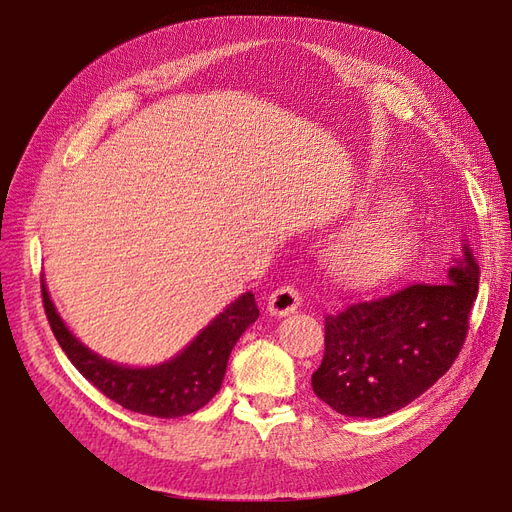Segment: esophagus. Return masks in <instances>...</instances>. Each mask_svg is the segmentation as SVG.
I'll return each instance as SVG.
<instances>
[{"instance_id": "obj_1", "label": "esophagus", "mask_w": 512, "mask_h": 512, "mask_svg": "<svg viewBox=\"0 0 512 512\" xmlns=\"http://www.w3.org/2000/svg\"><path fill=\"white\" fill-rule=\"evenodd\" d=\"M301 306V295L295 286H279L268 297V312L275 317H288Z\"/></svg>"}]
</instances>
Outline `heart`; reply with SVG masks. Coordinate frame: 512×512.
I'll return each mask as SVG.
<instances>
[{
  "instance_id": "1",
  "label": "heart",
  "mask_w": 512,
  "mask_h": 512,
  "mask_svg": "<svg viewBox=\"0 0 512 512\" xmlns=\"http://www.w3.org/2000/svg\"><path fill=\"white\" fill-rule=\"evenodd\" d=\"M418 250V235L402 206L372 195L361 202L358 220L336 235L328 250L332 273L356 288H372L398 277Z\"/></svg>"
}]
</instances>
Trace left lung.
<instances>
[{"label":"left lung","instance_id":"left-lung-1","mask_svg":"<svg viewBox=\"0 0 512 512\" xmlns=\"http://www.w3.org/2000/svg\"><path fill=\"white\" fill-rule=\"evenodd\" d=\"M480 268L464 244L449 284H409L325 317V352L312 389L352 418H383L424 394L458 358Z\"/></svg>","mask_w":512,"mask_h":512}]
</instances>
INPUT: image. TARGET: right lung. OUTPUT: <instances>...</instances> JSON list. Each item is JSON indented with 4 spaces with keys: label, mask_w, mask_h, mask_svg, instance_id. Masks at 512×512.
I'll list each match as a JSON object with an SVG mask.
<instances>
[{
    "label": "right lung",
    "mask_w": 512,
    "mask_h": 512,
    "mask_svg": "<svg viewBox=\"0 0 512 512\" xmlns=\"http://www.w3.org/2000/svg\"><path fill=\"white\" fill-rule=\"evenodd\" d=\"M43 310L54 339L72 365L118 405L156 418H180L202 409L222 387L228 356L239 336L259 317L253 292L237 297L206 325L195 341L171 361L156 367H123L90 352L54 310L41 279Z\"/></svg>",
    "instance_id": "add662e5"
}]
</instances>
